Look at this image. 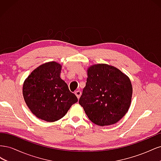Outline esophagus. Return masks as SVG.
Listing matches in <instances>:
<instances>
[{"label":"esophagus","mask_w":161,"mask_h":161,"mask_svg":"<svg viewBox=\"0 0 161 161\" xmlns=\"http://www.w3.org/2000/svg\"><path fill=\"white\" fill-rule=\"evenodd\" d=\"M75 95H76V96L77 97V98L79 99L80 95H81V91H76V92H75Z\"/></svg>","instance_id":"1"}]
</instances>
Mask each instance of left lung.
I'll return each instance as SVG.
<instances>
[{
  "mask_svg": "<svg viewBox=\"0 0 161 161\" xmlns=\"http://www.w3.org/2000/svg\"><path fill=\"white\" fill-rule=\"evenodd\" d=\"M132 91L130 78L116 67L93 64L87 69L86 86L79 104L92 123L110 125L128 112Z\"/></svg>",
  "mask_w": 161,
  "mask_h": 161,
  "instance_id": "1",
  "label": "left lung"
}]
</instances>
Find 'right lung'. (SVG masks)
<instances>
[{"instance_id":"add662e5","label":"right lung","mask_w":161,"mask_h":161,"mask_svg":"<svg viewBox=\"0 0 161 161\" xmlns=\"http://www.w3.org/2000/svg\"><path fill=\"white\" fill-rule=\"evenodd\" d=\"M61 70L59 63L46 62L32 71L23 82L24 100L39 119L49 122L59 120L78 101L60 78Z\"/></svg>"}]
</instances>
